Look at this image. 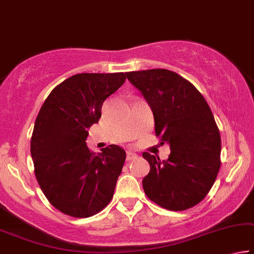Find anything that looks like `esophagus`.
<instances>
[{
    "instance_id": "esophagus-1",
    "label": "esophagus",
    "mask_w": 254,
    "mask_h": 254,
    "mask_svg": "<svg viewBox=\"0 0 254 254\" xmlns=\"http://www.w3.org/2000/svg\"><path fill=\"white\" fill-rule=\"evenodd\" d=\"M137 158V154L132 151H127V160H134Z\"/></svg>"
}]
</instances>
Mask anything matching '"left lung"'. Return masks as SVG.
Listing matches in <instances>:
<instances>
[{
	"instance_id": "left-lung-1",
	"label": "left lung",
	"mask_w": 254,
	"mask_h": 254,
	"mask_svg": "<svg viewBox=\"0 0 254 254\" xmlns=\"http://www.w3.org/2000/svg\"><path fill=\"white\" fill-rule=\"evenodd\" d=\"M126 76L149 104L155 135L169 144L167 160L144 152L150 173L143 178L147 197L162 208L183 211L203 200L220 168L221 139L211 109L194 85L167 69Z\"/></svg>"
}]
</instances>
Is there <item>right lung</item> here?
Returning <instances> with one entry per match:
<instances>
[{
  "mask_svg": "<svg viewBox=\"0 0 254 254\" xmlns=\"http://www.w3.org/2000/svg\"><path fill=\"white\" fill-rule=\"evenodd\" d=\"M126 73H78L50 93L35 122L30 153L35 176L54 208L77 218L100 212L114 196L126 152L111 144L101 153L86 145L109 96Z\"/></svg>",
  "mask_w": 254,
  "mask_h": 254,
  "instance_id": "right-lung-1",
  "label": "right lung"
}]
</instances>
